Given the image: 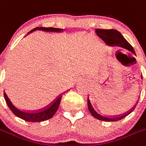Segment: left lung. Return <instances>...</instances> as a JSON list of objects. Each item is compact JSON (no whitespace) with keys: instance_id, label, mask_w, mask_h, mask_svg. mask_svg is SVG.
I'll use <instances>...</instances> for the list:
<instances>
[{"instance_id":"1","label":"left lung","mask_w":146,"mask_h":146,"mask_svg":"<svg viewBox=\"0 0 146 146\" xmlns=\"http://www.w3.org/2000/svg\"><path fill=\"white\" fill-rule=\"evenodd\" d=\"M96 34L98 36L101 38L102 40L104 41L106 43V44L110 47H120L124 49L129 50L132 53L136 55L135 52L134 51V49L130 44L124 38V36L121 35L119 32H118L116 29H96ZM136 105L134 106L133 109L130 111L125 114L124 115H122L120 117H107L103 116L101 114L98 113L96 110L94 109L93 106L92 105L90 102L89 99H88V109L89 110L90 113L92 114V116L94 117L97 119L103 121H108V122H116V121L120 120L123 119L128 114H130L132 111L135 108Z\"/></svg>"}]
</instances>
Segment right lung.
<instances>
[{
    "label": "right lung",
    "instance_id": "1",
    "mask_svg": "<svg viewBox=\"0 0 146 146\" xmlns=\"http://www.w3.org/2000/svg\"><path fill=\"white\" fill-rule=\"evenodd\" d=\"M36 30L39 31H44L47 32H62L64 31L63 29H58L53 28V27H36L27 33V35L30 33H32ZM61 97L62 96H60L58 99H56L54 102L50 104V106L47 107L46 108L42 109V110H39L37 111H22L21 110H19L16 108L14 105L11 103L10 99L7 96L6 94L4 92V98L5 99L6 104L8 107H9L12 112L18 117L21 118L24 120L27 121V122H39L42 121H45L47 119H50L54 116V114L57 111L59 107L60 103Z\"/></svg>",
    "mask_w": 146,
    "mask_h": 146
}]
</instances>
